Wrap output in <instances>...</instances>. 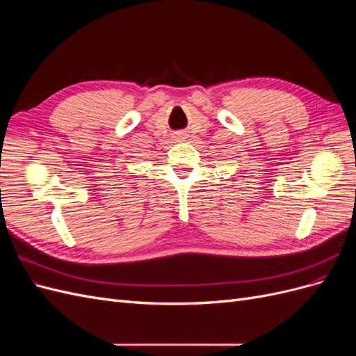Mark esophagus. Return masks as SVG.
Instances as JSON below:
<instances>
[{
	"mask_svg": "<svg viewBox=\"0 0 356 356\" xmlns=\"http://www.w3.org/2000/svg\"><path fill=\"white\" fill-rule=\"evenodd\" d=\"M174 138H175V141H184V139L187 138V134L181 131V132H177Z\"/></svg>",
	"mask_w": 356,
	"mask_h": 356,
	"instance_id": "1",
	"label": "esophagus"
}]
</instances>
